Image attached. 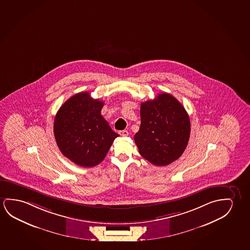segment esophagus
<instances>
[{
	"mask_svg": "<svg viewBox=\"0 0 250 250\" xmlns=\"http://www.w3.org/2000/svg\"><path fill=\"white\" fill-rule=\"evenodd\" d=\"M119 134L121 136L125 137V136H127V135H128V132H127V130H121L119 131Z\"/></svg>",
	"mask_w": 250,
	"mask_h": 250,
	"instance_id": "34e87169",
	"label": "esophagus"
}]
</instances>
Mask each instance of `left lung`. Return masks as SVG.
<instances>
[{
	"label": "left lung",
	"instance_id": "obj_1",
	"mask_svg": "<svg viewBox=\"0 0 250 250\" xmlns=\"http://www.w3.org/2000/svg\"><path fill=\"white\" fill-rule=\"evenodd\" d=\"M190 133L189 116L168 93L141 104V127L134 135L139 153L152 164L167 166L187 148Z\"/></svg>",
	"mask_w": 250,
	"mask_h": 250
}]
</instances>
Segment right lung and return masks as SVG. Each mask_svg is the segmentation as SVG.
Masks as SVG:
<instances>
[{
	"label": "right lung",
	"mask_w": 250,
	"mask_h": 250,
	"mask_svg": "<svg viewBox=\"0 0 250 250\" xmlns=\"http://www.w3.org/2000/svg\"><path fill=\"white\" fill-rule=\"evenodd\" d=\"M103 107L104 102L80 92L70 97L55 116L57 145L64 156L83 167L101 163L119 136L101 116Z\"/></svg>",
	"instance_id": "add662e5"
}]
</instances>
